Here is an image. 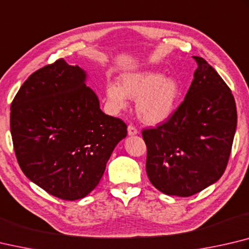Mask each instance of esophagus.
I'll return each instance as SVG.
<instances>
[{"mask_svg":"<svg viewBox=\"0 0 249 249\" xmlns=\"http://www.w3.org/2000/svg\"><path fill=\"white\" fill-rule=\"evenodd\" d=\"M127 133H128V136H135V135L138 134V130L137 128L135 127L133 125H128L127 127Z\"/></svg>","mask_w":249,"mask_h":249,"instance_id":"esophagus-1","label":"esophagus"}]
</instances>
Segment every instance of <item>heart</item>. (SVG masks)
I'll return each instance as SVG.
<instances>
[{
	"label": "heart",
	"instance_id": "obj_1",
	"mask_svg": "<svg viewBox=\"0 0 249 249\" xmlns=\"http://www.w3.org/2000/svg\"><path fill=\"white\" fill-rule=\"evenodd\" d=\"M120 83L107 85L106 94L114 111L126 109L128 98L136 100V114L142 123L158 126L168 122L178 106L182 87L173 77L147 70L121 76Z\"/></svg>",
	"mask_w": 249,
	"mask_h": 249
}]
</instances>
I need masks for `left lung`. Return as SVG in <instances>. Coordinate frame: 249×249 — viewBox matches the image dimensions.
<instances>
[{
  "mask_svg": "<svg viewBox=\"0 0 249 249\" xmlns=\"http://www.w3.org/2000/svg\"><path fill=\"white\" fill-rule=\"evenodd\" d=\"M185 99L173 116L146 129V170L165 195L188 197L214 184L227 168L237 113L228 85L202 57Z\"/></svg>",
  "mask_w": 249,
  "mask_h": 249,
  "instance_id": "1",
  "label": "left lung"
}]
</instances>
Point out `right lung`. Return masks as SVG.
I'll return each mask as SVG.
<instances>
[{
  "instance_id": "1",
  "label": "right lung",
  "mask_w": 249,
  "mask_h": 249,
  "mask_svg": "<svg viewBox=\"0 0 249 249\" xmlns=\"http://www.w3.org/2000/svg\"><path fill=\"white\" fill-rule=\"evenodd\" d=\"M88 74L56 61L35 71L11 106V134L21 171L50 195L77 200L96 188L113 150L127 135L107 115Z\"/></svg>"
}]
</instances>
